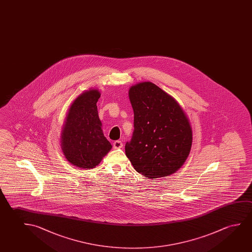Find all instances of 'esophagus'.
Listing matches in <instances>:
<instances>
[{"label": "esophagus", "instance_id": "esophagus-1", "mask_svg": "<svg viewBox=\"0 0 252 252\" xmlns=\"http://www.w3.org/2000/svg\"><path fill=\"white\" fill-rule=\"evenodd\" d=\"M122 147H123V143L120 140H116V141L113 142V148L114 149H119V148H121Z\"/></svg>", "mask_w": 252, "mask_h": 252}]
</instances>
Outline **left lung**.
Returning <instances> with one entry per match:
<instances>
[{
	"instance_id": "left-lung-1",
	"label": "left lung",
	"mask_w": 252,
	"mask_h": 252,
	"mask_svg": "<svg viewBox=\"0 0 252 252\" xmlns=\"http://www.w3.org/2000/svg\"><path fill=\"white\" fill-rule=\"evenodd\" d=\"M134 120L126 155L147 178L164 177L178 170L189 155L192 129L186 114L170 95L151 82L129 90Z\"/></svg>"
}]
</instances>
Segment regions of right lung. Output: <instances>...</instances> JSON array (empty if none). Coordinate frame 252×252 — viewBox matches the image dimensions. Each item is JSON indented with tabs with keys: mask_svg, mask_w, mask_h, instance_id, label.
Wrapping results in <instances>:
<instances>
[{
	"mask_svg": "<svg viewBox=\"0 0 252 252\" xmlns=\"http://www.w3.org/2000/svg\"><path fill=\"white\" fill-rule=\"evenodd\" d=\"M97 90H90L70 105L62 132V149L66 159L76 167L93 168L98 165L112 145L101 129Z\"/></svg>",
	"mask_w": 252,
	"mask_h": 252,
	"instance_id": "add662e5",
	"label": "right lung"
}]
</instances>
